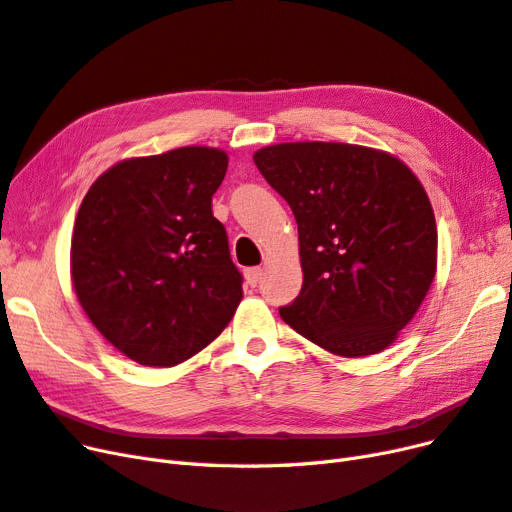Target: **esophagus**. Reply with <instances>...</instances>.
<instances>
[{"mask_svg":"<svg viewBox=\"0 0 512 512\" xmlns=\"http://www.w3.org/2000/svg\"><path fill=\"white\" fill-rule=\"evenodd\" d=\"M245 282L250 284V286H256L258 282H260V277H262V269L260 267H252V269H245Z\"/></svg>","mask_w":512,"mask_h":512,"instance_id":"34e87169","label":"esophagus"}]
</instances>
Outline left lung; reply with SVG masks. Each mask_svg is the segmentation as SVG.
<instances>
[{
	"label": "left lung",
	"mask_w": 512,
	"mask_h": 512,
	"mask_svg": "<svg viewBox=\"0 0 512 512\" xmlns=\"http://www.w3.org/2000/svg\"><path fill=\"white\" fill-rule=\"evenodd\" d=\"M254 162L299 224L303 286L282 320L348 359L389 348L438 269L423 183L393 153L350 143L269 145Z\"/></svg>",
	"instance_id": "obj_1"
}]
</instances>
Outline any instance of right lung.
<instances>
[{
	"label": "right lung",
	"mask_w": 512,
	"mask_h": 512,
	"mask_svg": "<svg viewBox=\"0 0 512 512\" xmlns=\"http://www.w3.org/2000/svg\"><path fill=\"white\" fill-rule=\"evenodd\" d=\"M228 153L190 145L113 164L91 183L70 243L83 312L128 359L173 367L218 337L243 299L211 196Z\"/></svg>",
	"instance_id": "1"
}]
</instances>
